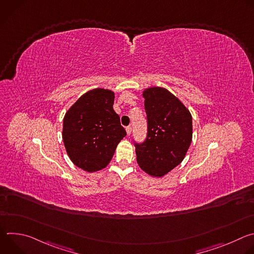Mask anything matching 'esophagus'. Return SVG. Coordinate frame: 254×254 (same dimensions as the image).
<instances>
[{"mask_svg": "<svg viewBox=\"0 0 254 254\" xmlns=\"http://www.w3.org/2000/svg\"><path fill=\"white\" fill-rule=\"evenodd\" d=\"M126 129H127V133L129 135V134L131 133V127H130V126H128V127H126Z\"/></svg>", "mask_w": 254, "mask_h": 254, "instance_id": "34e87169", "label": "esophagus"}]
</instances>
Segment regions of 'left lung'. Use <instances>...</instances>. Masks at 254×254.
Wrapping results in <instances>:
<instances>
[{"label":"left lung","mask_w":254,"mask_h":254,"mask_svg":"<svg viewBox=\"0 0 254 254\" xmlns=\"http://www.w3.org/2000/svg\"><path fill=\"white\" fill-rule=\"evenodd\" d=\"M147 137L133 140L138 166L154 177H162L185 158L192 141V117L175 95L162 87L143 91Z\"/></svg>","instance_id":"obj_1"}]
</instances>
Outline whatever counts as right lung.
<instances>
[{
  "instance_id": "right-lung-1",
  "label": "right lung",
  "mask_w": 254,
  "mask_h": 254,
  "mask_svg": "<svg viewBox=\"0 0 254 254\" xmlns=\"http://www.w3.org/2000/svg\"><path fill=\"white\" fill-rule=\"evenodd\" d=\"M115 93L96 88L84 93L63 120V142L75 166L87 172L105 168L127 135L114 111Z\"/></svg>"
}]
</instances>
